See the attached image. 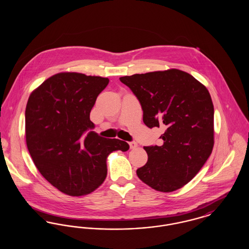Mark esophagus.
Instances as JSON below:
<instances>
[{
    "instance_id": "obj_1",
    "label": "esophagus",
    "mask_w": 249,
    "mask_h": 249,
    "mask_svg": "<svg viewBox=\"0 0 249 249\" xmlns=\"http://www.w3.org/2000/svg\"><path fill=\"white\" fill-rule=\"evenodd\" d=\"M138 146V144H137V142H130V149H134V148H136Z\"/></svg>"
}]
</instances>
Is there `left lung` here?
<instances>
[{
    "mask_svg": "<svg viewBox=\"0 0 249 249\" xmlns=\"http://www.w3.org/2000/svg\"><path fill=\"white\" fill-rule=\"evenodd\" d=\"M142 109V121L158 127L161 145L144 146L148 159L136 174L161 192L188 184L212 153L213 106L207 89L191 74L178 69L122 76Z\"/></svg>",
    "mask_w": 249,
    "mask_h": 249,
    "instance_id": "obj_1",
    "label": "left lung"
}]
</instances>
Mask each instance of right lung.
<instances>
[{
	"mask_svg": "<svg viewBox=\"0 0 249 249\" xmlns=\"http://www.w3.org/2000/svg\"><path fill=\"white\" fill-rule=\"evenodd\" d=\"M109 83L101 76L59 72L30 95L25 111L26 142L40 174L59 191L82 196L107 178V158L130 145L93 131L89 114Z\"/></svg>",
	"mask_w": 249,
	"mask_h": 249,
	"instance_id": "add662e5",
	"label": "right lung"
}]
</instances>
